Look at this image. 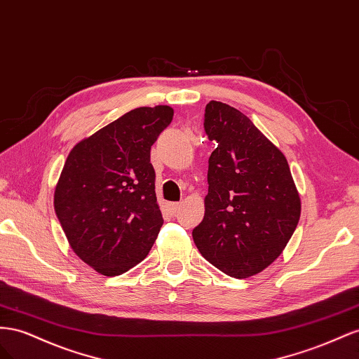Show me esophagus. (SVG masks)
Segmentation results:
<instances>
[{
  "label": "esophagus",
  "instance_id": "1",
  "mask_svg": "<svg viewBox=\"0 0 359 359\" xmlns=\"http://www.w3.org/2000/svg\"><path fill=\"white\" fill-rule=\"evenodd\" d=\"M180 206H182L180 203H168V204H167V208H168V210H170L171 213H176V212L180 209Z\"/></svg>",
  "mask_w": 359,
  "mask_h": 359
}]
</instances>
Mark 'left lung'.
<instances>
[{
  "label": "left lung",
  "instance_id": "1",
  "mask_svg": "<svg viewBox=\"0 0 359 359\" xmlns=\"http://www.w3.org/2000/svg\"><path fill=\"white\" fill-rule=\"evenodd\" d=\"M204 130L217 149L209 158L204 218L192 238L215 268L250 278L289 243L301 217L299 192L284 153L239 109L210 100Z\"/></svg>",
  "mask_w": 359,
  "mask_h": 359
}]
</instances>
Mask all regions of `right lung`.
<instances>
[{
    "mask_svg": "<svg viewBox=\"0 0 359 359\" xmlns=\"http://www.w3.org/2000/svg\"><path fill=\"white\" fill-rule=\"evenodd\" d=\"M168 105L126 112L70 150L54 209L70 248L105 276L147 257L163 224L150 149L172 120Z\"/></svg>",
    "mask_w": 359,
    "mask_h": 359,
    "instance_id": "obj_1",
    "label": "right lung"
}]
</instances>
